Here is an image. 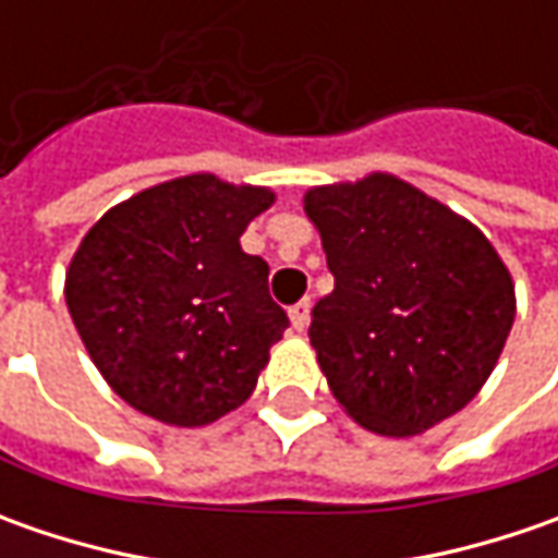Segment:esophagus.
<instances>
[{"label": "esophagus", "instance_id": "34e87169", "mask_svg": "<svg viewBox=\"0 0 558 558\" xmlns=\"http://www.w3.org/2000/svg\"><path fill=\"white\" fill-rule=\"evenodd\" d=\"M289 316H291V326H294L298 332H304V329H307V323H311V298L298 301V304L289 311Z\"/></svg>", "mask_w": 558, "mask_h": 558}]
</instances>
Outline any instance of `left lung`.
I'll return each mask as SVG.
<instances>
[{
  "label": "left lung",
  "instance_id": "obj_1",
  "mask_svg": "<svg viewBox=\"0 0 558 558\" xmlns=\"http://www.w3.org/2000/svg\"><path fill=\"white\" fill-rule=\"evenodd\" d=\"M335 289L311 344L348 416L410 438L460 413L494 373L515 289L478 226L391 173L304 195Z\"/></svg>",
  "mask_w": 558,
  "mask_h": 558
}]
</instances>
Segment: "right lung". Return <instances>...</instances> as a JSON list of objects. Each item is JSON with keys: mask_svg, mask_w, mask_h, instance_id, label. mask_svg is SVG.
Listing matches in <instances>:
<instances>
[{"mask_svg": "<svg viewBox=\"0 0 558 558\" xmlns=\"http://www.w3.org/2000/svg\"><path fill=\"white\" fill-rule=\"evenodd\" d=\"M260 185L192 173L111 207L76 247L64 298L105 381L145 416L198 428L242 407L289 329L269 267L239 239Z\"/></svg>", "mask_w": 558, "mask_h": 558, "instance_id": "obj_1", "label": "right lung"}]
</instances>
